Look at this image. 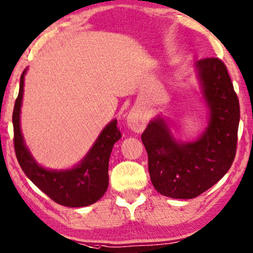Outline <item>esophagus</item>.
Masks as SVG:
<instances>
[{"label":"esophagus","instance_id":"1","mask_svg":"<svg viewBox=\"0 0 253 253\" xmlns=\"http://www.w3.org/2000/svg\"><path fill=\"white\" fill-rule=\"evenodd\" d=\"M127 126L134 132H142L145 129L146 126V119L145 115L142 110L139 109H133L131 110L129 115H127Z\"/></svg>","mask_w":253,"mask_h":253}]
</instances>
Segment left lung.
<instances>
[{
	"label": "left lung",
	"mask_w": 253,
	"mask_h": 253,
	"mask_svg": "<svg viewBox=\"0 0 253 253\" xmlns=\"http://www.w3.org/2000/svg\"><path fill=\"white\" fill-rule=\"evenodd\" d=\"M196 70L211 109L202 136L176 143L162 119L142 134L152 185L172 199L196 198L214 186L231 167L237 149L239 102L227 66L218 58H203Z\"/></svg>",
	"instance_id": "1"
}]
</instances>
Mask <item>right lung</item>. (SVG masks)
Masks as SVG:
<instances>
[{"label": "right lung", "instance_id": "add662e5", "mask_svg": "<svg viewBox=\"0 0 253 253\" xmlns=\"http://www.w3.org/2000/svg\"><path fill=\"white\" fill-rule=\"evenodd\" d=\"M25 71L21 75L18 96L16 98L12 124L14 146L18 164L25 175L54 202L65 207L93 205L102 198L108 188V165L114 144L122 134L115 120L104 127L98 138L80 165L67 170H48L39 166L24 145L19 126V114L23 97Z\"/></svg>", "mask_w": 253, "mask_h": 253}]
</instances>
